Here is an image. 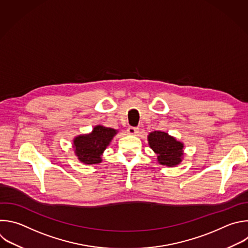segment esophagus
Segmentation results:
<instances>
[{
	"label": "esophagus",
	"instance_id": "1",
	"mask_svg": "<svg viewBox=\"0 0 248 248\" xmlns=\"http://www.w3.org/2000/svg\"><path fill=\"white\" fill-rule=\"evenodd\" d=\"M138 132H139V129H138V127L129 126V127L127 128V133H128V134H131V135H136Z\"/></svg>",
	"mask_w": 248,
	"mask_h": 248
}]
</instances>
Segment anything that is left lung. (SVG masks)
<instances>
[{"mask_svg": "<svg viewBox=\"0 0 248 248\" xmlns=\"http://www.w3.org/2000/svg\"><path fill=\"white\" fill-rule=\"evenodd\" d=\"M151 149L156 154L158 163L167 167H175L182 161L184 144L163 131H154L148 135Z\"/></svg>", "mask_w": 248, "mask_h": 248, "instance_id": "obj_1", "label": "left lung"}]
</instances>
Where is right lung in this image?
Returning <instances> with one entry per match:
<instances>
[{"label":"right lung","instance_id":"obj_1","mask_svg":"<svg viewBox=\"0 0 248 248\" xmlns=\"http://www.w3.org/2000/svg\"><path fill=\"white\" fill-rule=\"evenodd\" d=\"M117 132L114 128L96 125L90 134L77 136L73 141V147L78 159L86 164L101 162V155Z\"/></svg>","mask_w":248,"mask_h":248}]
</instances>
